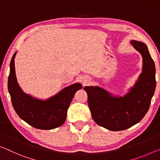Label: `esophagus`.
Here are the masks:
<instances>
[{
	"mask_svg": "<svg viewBox=\"0 0 160 160\" xmlns=\"http://www.w3.org/2000/svg\"><path fill=\"white\" fill-rule=\"evenodd\" d=\"M90 80L89 79V78H88V79H87V80H85L84 81V83H85V84H87V83H88V82H90Z\"/></svg>",
	"mask_w": 160,
	"mask_h": 160,
	"instance_id": "34e87169",
	"label": "esophagus"
}]
</instances>
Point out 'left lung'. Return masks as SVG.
I'll return each instance as SVG.
<instances>
[{"mask_svg": "<svg viewBox=\"0 0 160 160\" xmlns=\"http://www.w3.org/2000/svg\"><path fill=\"white\" fill-rule=\"evenodd\" d=\"M130 43L142 57V71L133 87L124 96L112 95L99 86H85L91 115L98 125L111 131L131 128L142 119L155 91V65L148 46L138 40Z\"/></svg>", "mask_w": 160, "mask_h": 160, "instance_id": "1", "label": "left lung"}]
</instances>
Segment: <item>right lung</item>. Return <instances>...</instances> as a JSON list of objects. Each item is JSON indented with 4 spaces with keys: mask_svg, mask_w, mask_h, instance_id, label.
<instances>
[{
    "mask_svg": "<svg viewBox=\"0 0 160 160\" xmlns=\"http://www.w3.org/2000/svg\"><path fill=\"white\" fill-rule=\"evenodd\" d=\"M16 55L15 52L12 57L8 80V89L15 111L22 120L35 128L52 130L61 126L66 120L71 101L75 92L82 89V85L79 82L70 85L45 100L32 97L25 93L18 83L15 70Z\"/></svg>",
    "mask_w": 160,
    "mask_h": 160,
    "instance_id": "add662e5",
    "label": "right lung"
}]
</instances>
